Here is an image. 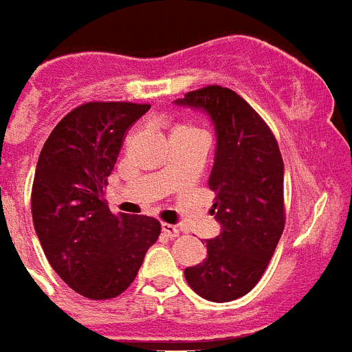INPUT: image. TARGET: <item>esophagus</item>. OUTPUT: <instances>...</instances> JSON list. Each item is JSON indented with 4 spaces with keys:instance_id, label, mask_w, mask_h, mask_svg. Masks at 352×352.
<instances>
[{
    "instance_id": "obj_1",
    "label": "esophagus",
    "mask_w": 352,
    "mask_h": 352,
    "mask_svg": "<svg viewBox=\"0 0 352 352\" xmlns=\"http://www.w3.org/2000/svg\"><path fill=\"white\" fill-rule=\"evenodd\" d=\"M162 232H164L167 237H178L179 230L174 225H169V223H162Z\"/></svg>"
}]
</instances>
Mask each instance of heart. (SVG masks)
I'll use <instances>...</instances> for the list:
<instances>
[{
	"label": "heart",
	"instance_id": "b5f03b06",
	"mask_svg": "<svg viewBox=\"0 0 352 352\" xmlns=\"http://www.w3.org/2000/svg\"><path fill=\"white\" fill-rule=\"evenodd\" d=\"M179 129H188V127H185V126H179V127H176V129H174V131H179Z\"/></svg>",
	"mask_w": 352,
	"mask_h": 352
}]
</instances>
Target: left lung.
I'll return each instance as SVG.
<instances>
[{"label": "left lung", "instance_id": "8db88e82", "mask_svg": "<svg viewBox=\"0 0 352 352\" xmlns=\"http://www.w3.org/2000/svg\"><path fill=\"white\" fill-rule=\"evenodd\" d=\"M174 102L207 113L216 131L208 187L221 232L207 239V259L185 268V278L207 300H235L259 283L283 235V156L270 127L232 89L207 86Z\"/></svg>", "mask_w": 352, "mask_h": 352}]
</instances>
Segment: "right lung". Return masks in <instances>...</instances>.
<instances>
[{"instance_id": "obj_1", "label": "right lung", "mask_w": 352, "mask_h": 352, "mask_svg": "<svg viewBox=\"0 0 352 352\" xmlns=\"http://www.w3.org/2000/svg\"><path fill=\"white\" fill-rule=\"evenodd\" d=\"M149 109L82 104L55 126L41 151L32 187L34 228L55 274L86 298L126 292L162 230L155 217L115 216L104 199L126 131Z\"/></svg>"}]
</instances>
